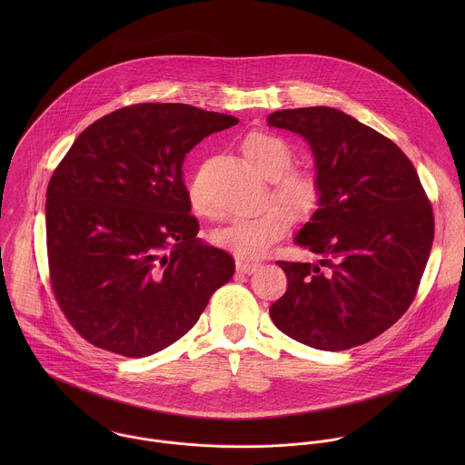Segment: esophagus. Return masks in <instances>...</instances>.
I'll use <instances>...</instances> for the list:
<instances>
[{
    "label": "esophagus",
    "mask_w": 465,
    "mask_h": 465,
    "mask_svg": "<svg viewBox=\"0 0 465 465\" xmlns=\"http://www.w3.org/2000/svg\"><path fill=\"white\" fill-rule=\"evenodd\" d=\"M262 263L260 262H251V260H238L236 262V270L242 273H254L256 270H260Z\"/></svg>",
    "instance_id": "esophagus-1"
}]
</instances>
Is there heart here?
<instances>
[{"mask_svg":"<svg viewBox=\"0 0 465 465\" xmlns=\"http://www.w3.org/2000/svg\"><path fill=\"white\" fill-rule=\"evenodd\" d=\"M245 161L272 183V197L283 203H270L265 209L234 218L229 225L216 231L213 240L243 258H256L281 240L292 225V214L310 216L321 199V188L310 173L286 169L292 164V150L288 144L272 134H249L242 143ZM188 199L192 207L203 216H209V207L202 199L199 184L188 186ZM292 213H290L287 209Z\"/></svg>","mask_w":465,"mask_h":465,"instance_id":"obj_1","label":"heart"}]
</instances>
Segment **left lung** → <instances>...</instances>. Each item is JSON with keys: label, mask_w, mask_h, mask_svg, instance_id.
I'll return each instance as SVG.
<instances>
[{"label": "left lung", "mask_w": 465, "mask_h": 465, "mask_svg": "<svg viewBox=\"0 0 465 465\" xmlns=\"http://www.w3.org/2000/svg\"><path fill=\"white\" fill-rule=\"evenodd\" d=\"M266 124L308 141L321 188L293 238L321 260L277 262L288 288L270 317L315 349L367 343L408 310L430 258L435 223L419 175L394 141L338 109H282Z\"/></svg>", "instance_id": "1"}]
</instances>
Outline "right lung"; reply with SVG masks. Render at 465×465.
I'll return each instance as SVG.
<instances>
[{
  "instance_id": "right-lung-1",
  "label": "right lung",
  "mask_w": 465,
  "mask_h": 465,
  "mask_svg": "<svg viewBox=\"0 0 465 465\" xmlns=\"http://www.w3.org/2000/svg\"><path fill=\"white\" fill-rule=\"evenodd\" d=\"M238 118L137 104L89 125L46 192L55 299L93 345L143 358L190 331L234 260L203 243L183 179L186 153Z\"/></svg>"
}]
</instances>
